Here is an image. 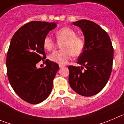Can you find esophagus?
Segmentation results:
<instances>
[{"label":"esophagus","mask_w":124,"mask_h":124,"mask_svg":"<svg viewBox=\"0 0 124 124\" xmlns=\"http://www.w3.org/2000/svg\"><path fill=\"white\" fill-rule=\"evenodd\" d=\"M59 67H60V68H64V65H63V64H59Z\"/></svg>","instance_id":"esophagus-1"}]
</instances>
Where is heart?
Here are the masks:
<instances>
[{"label":"heart","mask_w":124,"mask_h":124,"mask_svg":"<svg viewBox=\"0 0 124 124\" xmlns=\"http://www.w3.org/2000/svg\"><path fill=\"white\" fill-rule=\"evenodd\" d=\"M55 35L58 40H64L61 44L63 49L52 53L49 56L50 61L60 64H64L72 55L77 56L82 52L85 46L84 41L81 37L76 36L74 30L69 27H63L58 30ZM55 46V42L50 36H47L44 39L43 46L45 50L50 51L54 49Z\"/></svg>","instance_id":"b5f03b06"}]
</instances>
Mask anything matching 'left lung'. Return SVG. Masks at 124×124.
Wrapping results in <instances>:
<instances>
[{
	"label": "left lung",
	"instance_id": "obj_1",
	"mask_svg": "<svg viewBox=\"0 0 124 124\" xmlns=\"http://www.w3.org/2000/svg\"><path fill=\"white\" fill-rule=\"evenodd\" d=\"M72 24L82 30L85 46L77 61L82 66H68L69 83L76 93L90 97L99 93L108 82L114 50L108 33L95 22L83 19Z\"/></svg>",
	"mask_w": 124,
	"mask_h": 124
}]
</instances>
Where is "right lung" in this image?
Masks as SVG:
<instances>
[{"label":"right lung","mask_w":124,"mask_h":124,"mask_svg":"<svg viewBox=\"0 0 124 124\" xmlns=\"http://www.w3.org/2000/svg\"><path fill=\"white\" fill-rule=\"evenodd\" d=\"M56 27L55 22L32 21L21 27L13 36L7 55V75L15 93L22 100L38 104L46 99L52 89L58 64L44 60L43 41ZM41 59L43 68L36 64Z\"/></svg>","instance_id":"add662e5"}]
</instances>
